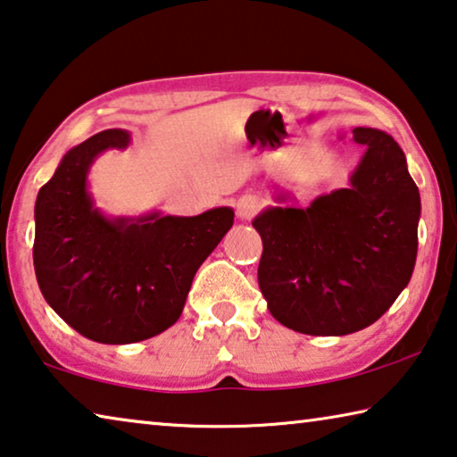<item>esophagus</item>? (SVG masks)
<instances>
[{"mask_svg":"<svg viewBox=\"0 0 457 457\" xmlns=\"http://www.w3.org/2000/svg\"><path fill=\"white\" fill-rule=\"evenodd\" d=\"M259 206L261 202L257 196H253V194H245V196H241L237 202V216L243 220L251 219V216L259 211Z\"/></svg>","mask_w":457,"mask_h":457,"instance_id":"esophagus-1","label":"esophagus"}]
</instances>
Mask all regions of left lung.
I'll return each instance as SVG.
<instances>
[{"label": "left lung", "mask_w": 457, "mask_h": 457, "mask_svg": "<svg viewBox=\"0 0 457 457\" xmlns=\"http://www.w3.org/2000/svg\"><path fill=\"white\" fill-rule=\"evenodd\" d=\"M364 147L348 188L310 206H267L253 219L263 241L259 287L289 330L346 336L375 324L413 275L421 196L386 131L354 127ZM294 198L289 192L278 202Z\"/></svg>", "instance_id": "8db88e82"}]
</instances>
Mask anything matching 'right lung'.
<instances>
[{
  "label": "right lung",
  "mask_w": 457,
  "mask_h": 457,
  "mask_svg": "<svg viewBox=\"0 0 457 457\" xmlns=\"http://www.w3.org/2000/svg\"><path fill=\"white\" fill-rule=\"evenodd\" d=\"M129 144V131L107 129L74 145L34 206L42 295L66 324L101 344L141 342L174 326L198 267L235 220L230 206L198 216L104 214L88 171L103 152Z\"/></svg>",
  "instance_id": "1"
}]
</instances>
